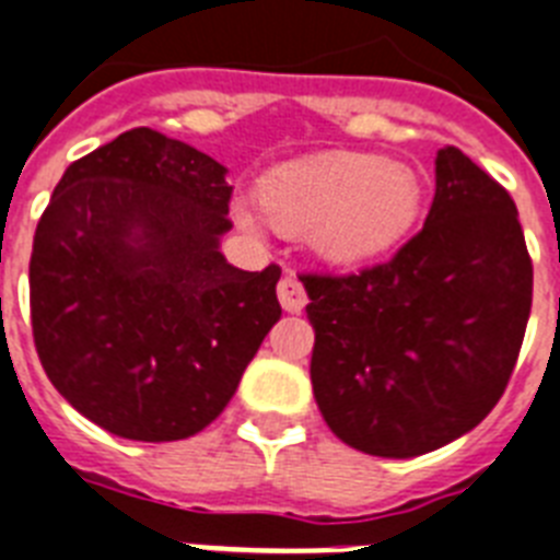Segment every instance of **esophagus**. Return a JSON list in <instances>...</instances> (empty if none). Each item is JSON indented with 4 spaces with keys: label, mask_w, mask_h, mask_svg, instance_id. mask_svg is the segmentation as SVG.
<instances>
[{
    "label": "esophagus",
    "mask_w": 560,
    "mask_h": 560,
    "mask_svg": "<svg viewBox=\"0 0 560 560\" xmlns=\"http://www.w3.org/2000/svg\"><path fill=\"white\" fill-rule=\"evenodd\" d=\"M277 298H280L285 312H303V306L308 303L306 289H303V283H300V277L294 271H285L283 280L277 283Z\"/></svg>",
    "instance_id": "1"
}]
</instances>
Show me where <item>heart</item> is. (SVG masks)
Returning <instances> with one entry per match:
<instances>
[{"label":"heart","mask_w":560,"mask_h":560,"mask_svg":"<svg viewBox=\"0 0 560 560\" xmlns=\"http://www.w3.org/2000/svg\"><path fill=\"white\" fill-rule=\"evenodd\" d=\"M266 211L246 197L234 200V217L248 231L269 223L289 231L312 229L314 248L331 262H366L395 248L420 214V179L400 163H381L352 151L291 160L260 183Z\"/></svg>","instance_id":"b5f03b06"}]
</instances>
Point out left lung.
I'll return each instance as SVG.
<instances>
[{"mask_svg":"<svg viewBox=\"0 0 560 560\" xmlns=\"http://www.w3.org/2000/svg\"><path fill=\"white\" fill-rule=\"evenodd\" d=\"M312 386L352 450L415 457L501 400L533 306V260L510 191L455 145L435 156L427 223L358 275H303Z\"/></svg>","mask_w":560,"mask_h":560,"instance_id":"8db88e82","label":"left lung"}]
</instances>
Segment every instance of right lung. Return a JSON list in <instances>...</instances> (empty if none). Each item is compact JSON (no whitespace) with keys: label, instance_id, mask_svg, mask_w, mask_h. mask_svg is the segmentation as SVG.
Returning <instances> with one entry per match:
<instances>
[{"label":"right lung","instance_id":"right-lung-1","mask_svg":"<svg viewBox=\"0 0 560 560\" xmlns=\"http://www.w3.org/2000/svg\"><path fill=\"white\" fill-rule=\"evenodd\" d=\"M229 168L151 128L68 165L31 254V326L59 395L128 441L223 412L280 320V266L225 262Z\"/></svg>","mask_w":560,"mask_h":560}]
</instances>
